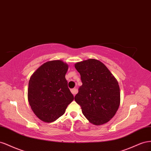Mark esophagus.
Returning <instances> with one entry per match:
<instances>
[{"mask_svg": "<svg viewBox=\"0 0 151 151\" xmlns=\"http://www.w3.org/2000/svg\"><path fill=\"white\" fill-rule=\"evenodd\" d=\"M71 92L73 94V96H75L77 93V90H76V88H73L71 90Z\"/></svg>", "mask_w": 151, "mask_h": 151, "instance_id": "1", "label": "esophagus"}]
</instances>
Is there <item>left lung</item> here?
<instances>
[{
    "mask_svg": "<svg viewBox=\"0 0 151 151\" xmlns=\"http://www.w3.org/2000/svg\"><path fill=\"white\" fill-rule=\"evenodd\" d=\"M75 67L81 76L82 85L75 100L89 122L101 125L108 122L120 104L118 82L104 64L90 59L77 63Z\"/></svg>",
    "mask_w": 151,
    "mask_h": 151,
    "instance_id": "left-lung-1",
    "label": "left lung"
}]
</instances>
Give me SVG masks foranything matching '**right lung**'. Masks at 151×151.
I'll return each instance as SVG.
<instances>
[{"label":"right lung","instance_id":"1","mask_svg":"<svg viewBox=\"0 0 151 151\" xmlns=\"http://www.w3.org/2000/svg\"><path fill=\"white\" fill-rule=\"evenodd\" d=\"M68 70L66 63L55 60L42 64L30 77L28 102L34 114L43 122L55 121L74 99L65 78Z\"/></svg>","mask_w":151,"mask_h":151}]
</instances>
